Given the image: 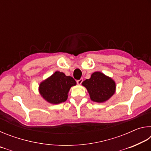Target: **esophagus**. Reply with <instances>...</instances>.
<instances>
[{
    "label": "esophagus",
    "mask_w": 151,
    "mask_h": 151,
    "mask_svg": "<svg viewBox=\"0 0 151 151\" xmlns=\"http://www.w3.org/2000/svg\"><path fill=\"white\" fill-rule=\"evenodd\" d=\"M83 79L81 78V79H79V80L76 81V83H77L78 85H81L82 83H83Z\"/></svg>",
    "instance_id": "obj_1"
}]
</instances>
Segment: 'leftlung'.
Segmentation results:
<instances>
[{
  "mask_svg": "<svg viewBox=\"0 0 151 151\" xmlns=\"http://www.w3.org/2000/svg\"><path fill=\"white\" fill-rule=\"evenodd\" d=\"M87 89L91 99L96 103H103L109 99L115 92L116 85L112 78L101 72L92 74L91 78L82 83Z\"/></svg>",
  "mask_w": 151,
  "mask_h": 151,
  "instance_id": "obj_1",
  "label": "left lung"
}]
</instances>
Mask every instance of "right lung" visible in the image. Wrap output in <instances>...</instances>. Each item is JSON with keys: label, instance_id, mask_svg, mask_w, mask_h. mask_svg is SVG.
Wrapping results in <instances>:
<instances>
[{"label": "right lung", "instance_id": "add662e5", "mask_svg": "<svg viewBox=\"0 0 151 151\" xmlns=\"http://www.w3.org/2000/svg\"><path fill=\"white\" fill-rule=\"evenodd\" d=\"M76 84L72 76H66L63 73L57 71L40 84L39 92L48 103L59 104L66 101L70 87Z\"/></svg>", "mask_w": 151, "mask_h": 151}]
</instances>
